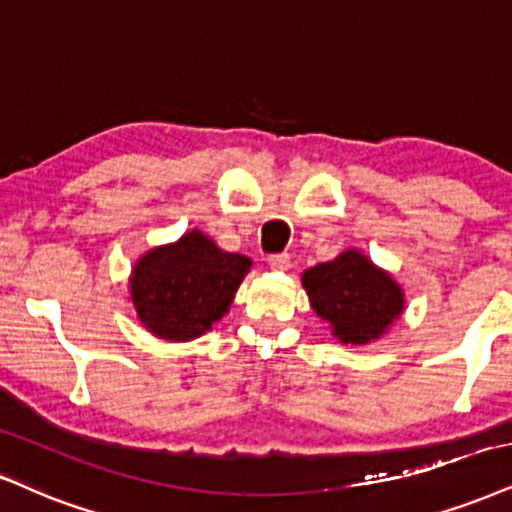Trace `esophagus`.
<instances>
[{
  "mask_svg": "<svg viewBox=\"0 0 512 512\" xmlns=\"http://www.w3.org/2000/svg\"><path fill=\"white\" fill-rule=\"evenodd\" d=\"M268 266L277 270V273H285V270L292 266V258H289V254H275L268 258Z\"/></svg>",
  "mask_w": 512,
  "mask_h": 512,
  "instance_id": "1",
  "label": "esophagus"
}]
</instances>
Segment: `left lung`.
Wrapping results in <instances>:
<instances>
[{"label": "left lung", "instance_id": "1", "mask_svg": "<svg viewBox=\"0 0 512 512\" xmlns=\"http://www.w3.org/2000/svg\"><path fill=\"white\" fill-rule=\"evenodd\" d=\"M301 285L332 337L349 346L377 342L406 308V294L394 275L361 249H344L332 261L304 270Z\"/></svg>", "mask_w": 512, "mask_h": 512}]
</instances>
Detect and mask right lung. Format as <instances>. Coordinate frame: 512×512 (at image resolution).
I'll return each instance as SVG.
<instances>
[{
  "label": "right lung",
  "instance_id": "right-lung-1",
  "mask_svg": "<svg viewBox=\"0 0 512 512\" xmlns=\"http://www.w3.org/2000/svg\"><path fill=\"white\" fill-rule=\"evenodd\" d=\"M251 258L223 251L201 230L137 258L128 289L137 320L163 342H192L230 311Z\"/></svg>",
  "mask_w": 512,
  "mask_h": 512
}]
</instances>
